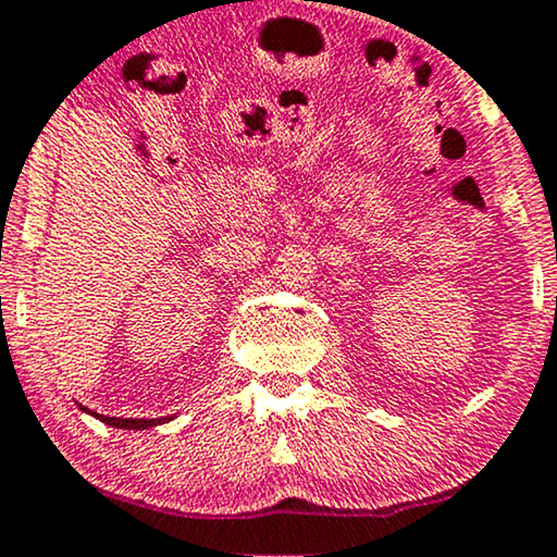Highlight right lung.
<instances>
[{
    "label": "right lung",
    "instance_id": "right-lung-1",
    "mask_svg": "<svg viewBox=\"0 0 557 557\" xmlns=\"http://www.w3.org/2000/svg\"><path fill=\"white\" fill-rule=\"evenodd\" d=\"M98 420H103L106 425L113 428H126V431H145V428L169 423L171 418H156V420H145V418H106V414H96Z\"/></svg>",
    "mask_w": 557,
    "mask_h": 557
}]
</instances>
